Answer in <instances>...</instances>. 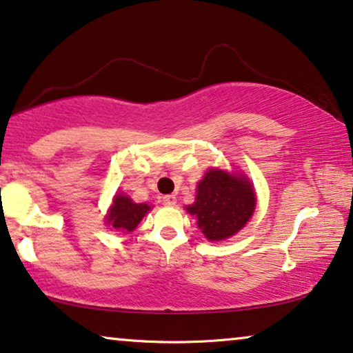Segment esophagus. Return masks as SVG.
I'll use <instances>...</instances> for the list:
<instances>
[{"mask_svg":"<svg viewBox=\"0 0 353 353\" xmlns=\"http://www.w3.org/2000/svg\"><path fill=\"white\" fill-rule=\"evenodd\" d=\"M162 202L165 205H175L176 204V197H175V194H167V196L162 197Z\"/></svg>","mask_w":353,"mask_h":353,"instance_id":"1","label":"esophagus"}]
</instances>
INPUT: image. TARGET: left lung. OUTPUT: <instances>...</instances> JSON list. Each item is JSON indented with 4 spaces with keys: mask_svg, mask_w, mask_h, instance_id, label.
<instances>
[{
    "mask_svg": "<svg viewBox=\"0 0 353 353\" xmlns=\"http://www.w3.org/2000/svg\"><path fill=\"white\" fill-rule=\"evenodd\" d=\"M255 209V192L243 176L209 170L197 185L196 202L188 212L207 239L221 241L238 233Z\"/></svg>",
    "mask_w": 353,
    "mask_h": 353,
    "instance_id": "obj_1",
    "label": "left lung"
}]
</instances>
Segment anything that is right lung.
<instances>
[{
	"label": "right lung",
	"instance_id": "1",
	"mask_svg": "<svg viewBox=\"0 0 353 353\" xmlns=\"http://www.w3.org/2000/svg\"><path fill=\"white\" fill-rule=\"evenodd\" d=\"M151 209L148 204H137L130 199L128 196L119 194L115 196L114 204L109 210L108 223L114 226L115 230L123 231V233H130L137 228L143 216L148 214Z\"/></svg>",
	"mask_w": 353,
	"mask_h": 353
}]
</instances>
